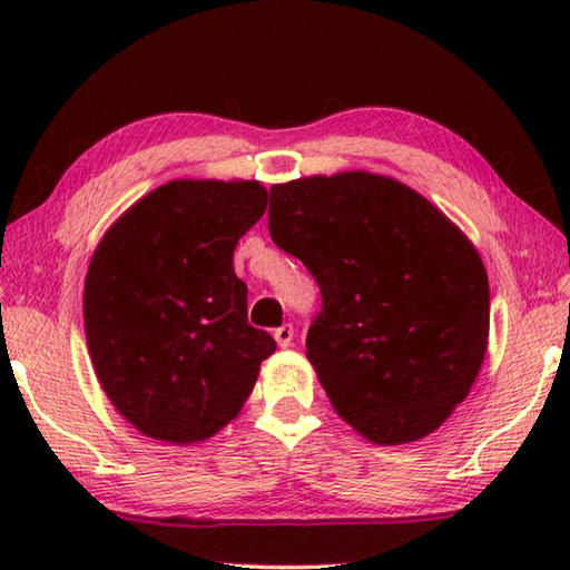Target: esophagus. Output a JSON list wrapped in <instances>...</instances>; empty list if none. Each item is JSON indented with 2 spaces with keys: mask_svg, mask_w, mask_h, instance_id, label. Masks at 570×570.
<instances>
[{
  "mask_svg": "<svg viewBox=\"0 0 570 570\" xmlns=\"http://www.w3.org/2000/svg\"><path fill=\"white\" fill-rule=\"evenodd\" d=\"M274 340L276 344L282 346V350H286V346H292L294 342V326L292 324H282L278 330H274Z\"/></svg>",
  "mask_w": 570,
  "mask_h": 570,
  "instance_id": "esophagus-1",
  "label": "esophagus"
}]
</instances>
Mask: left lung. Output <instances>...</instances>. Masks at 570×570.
I'll list each match as a JSON object with an SVG mask.
<instances>
[{
  "instance_id": "1",
  "label": "left lung",
  "mask_w": 570,
  "mask_h": 570,
  "mask_svg": "<svg viewBox=\"0 0 570 570\" xmlns=\"http://www.w3.org/2000/svg\"><path fill=\"white\" fill-rule=\"evenodd\" d=\"M268 230L322 288L306 360L334 412L377 445L435 432L488 352L475 244L422 193L370 170L274 183Z\"/></svg>"
}]
</instances>
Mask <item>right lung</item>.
Masks as SVG:
<instances>
[{"label":"right lung","instance_id":"right-lung-1","mask_svg":"<svg viewBox=\"0 0 570 570\" xmlns=\"http://www.w3.org/2000/svg\"><path fill=\"white\" fill-rule=\"evenodd\" d=\"M258 180H168L105 230L85 276V340L102 392L146 438L196 445L238 417L276 342L248 324L238 238Z\"/></svg>","mask_w":570,"mask_h":570}]
</instances>
